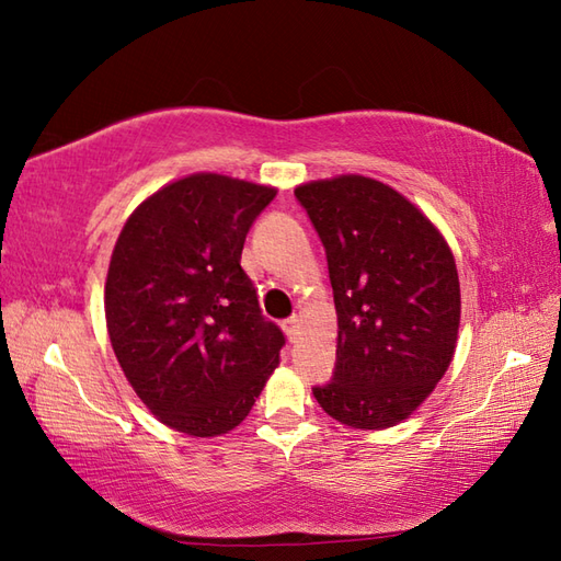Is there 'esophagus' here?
<instances>
[{"label":"esophagus","instance_id":"34e87169","mask_svg":"<svg viewBox=\"0 0 561 561\" xmlns=\"http://www.w3.org/2000/svg\"><path fill=\"white\" fill-rule=\"evenodd\" d=\"M284 332H287V337H289V342H296L299 340V328H301V323H299V318H289V320H284Z\"/></svg>","mask_w":561,"mask_h":561}]
</instances>
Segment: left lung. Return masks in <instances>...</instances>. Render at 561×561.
Returning <instances> with one entry per match:
<instances>
[{
  "instance_id": "8db88e82",
  "label": "left lung",
  "mask_w": 561,
  "mask_h": 561,
  "mask_svg": "<svg viewBox=\"0 0 561 561\" xmlns=\"http://www.w3.org/2000/svg\"><path fill=\"white\" fill-rule=\"evenodd\" d=\"M325 245L337 362L313 396L332 420L388 428L420 408L453 362L460 282L446 238L398 190L337 175L294 190Z\"/></svg>"
}]
</instances>
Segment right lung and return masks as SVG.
I'll use <instances>...</instances> for the list:
<instances>
[{"mask_svg": "<svg viewBox=\"0 0 561 561\" xmlns=\"http://www.w3.org/2000/svg\"><path fill=\"white\" fill-rule=\"evenodd\" d=\"M277 190L219 173L163 185L129 214L105 279V323L125 378L187 436L241 424L279 364L282 330L241 267Z\"/></svg>", "mask_w": 561, "mask_h": 561, "instance_id": "1", "label": "right lung"}]
</instances>
